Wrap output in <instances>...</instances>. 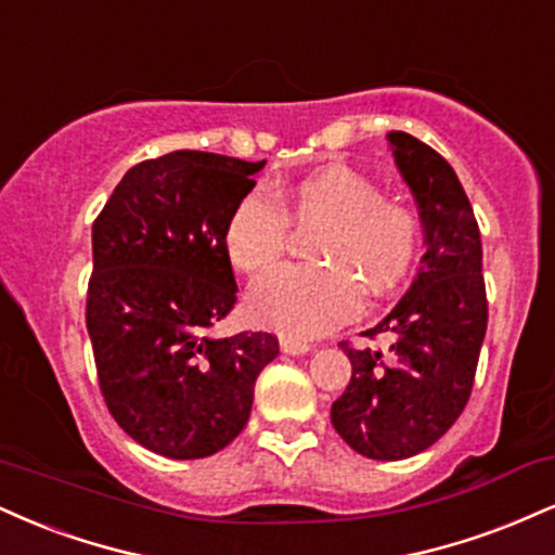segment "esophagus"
Masks as SVG:
<instances>
[{
    "label": "esophagus",
    "instance_id": "1",
    "mask_svg": "<svg viewBox=\"0 0 555 555\" xmlns=\"http://www.w3.org/2000/svg\"><path fill=\"white\" fill-rule=\"evenodd\" d=\"M279 346H282L284 353H295V357L315 349L312 344H307V341H302V338H295V336H282V338H279Z\"/></svg>",
    "mask_w": 555,
    "mask_h": 555
}]
</instances>
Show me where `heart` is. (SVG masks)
I'll return each mask as SVG.
<instances>
[{"label":"heart","mask_w":555,"mask_h":555,"mask_svg":"<svg viewBox=\"0 0 555 555\" xmlns=\"http://www.w3.org/2000/svg\"><path fill=\"white\" fill-rule=\"evenodd\" d=\"M279 198L284 209L266 191H250L240 198L224 230L232 266L260 276L286 248V216L297 224L320 222L310 253L323 263L284 266L253 286L248 310L269 328L320 336L357 312L359 284L370 295H383L416 263L422 245L416 209L383 196L375 180L349 165H325L279 191Z\"/></svg>","instance_id":"heart-1"}]
</instances>
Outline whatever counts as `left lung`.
I'll return each mask as SVG.
<instances>
[{"label": "left lung", "instance_id": "left-lung-1", "mask_svg": "<svg viewBox=\"0 0 555 555\" xmlns=\"http://www.w3.org/2000/svg\"><path fill=\"white\" fill-rule=\"evenodd\" d=\"M387 142L418 204L426 253L411 289L362 333H387L390 349L341 341L351 379L331 422L359 455L403 460L437 442L468 403L489 302L476 214L455 170L411 133L390 131Z\"/></svg>", "mask_w": 555, "mask_h": 555}]
</instances>
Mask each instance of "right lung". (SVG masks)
I'll list each match as a JSON object with an SVG mask.
<instances>
[{"instance_id": "1", "label": "right lung", "mask_w": 555, "mask_h": 555, "mask_svg": "<svg viewBox=\"0 0 555 555\" xmlns=\"http://www.w3.org/2000/svg\"><path fill=\"white\" fill-rule=\"evenodd\" d=\"M263 165L193 150L144 159L92 224L85 320L100 392L157 455L196 460L230 444L279 353L271 333L209 336L237 302L227 222Z\"/></svg>"}]
</instances>
